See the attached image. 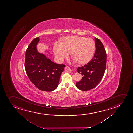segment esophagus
<instances>
[{
    "instance_id": "1",
    "label": "esophagus",
    "mask_w": 133,
    "mask_h": 133,
    "mask_svg": "<svg viewBox=\"0 0 133 133\" xmlns=\"http://www.w3.org/2000/svg\"><path fill=\"white\" fill-rule=\"evenodd\" d=\"M65 70L66 71H71V70L70 69V68L69 66H66L65 68Z\"/></svg>"
}]
</instances>
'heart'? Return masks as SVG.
I'll use <instances>...</instances> for the list:
<instances>
[{"instance_id":"b5f03b06","label":"heart","mask_w":133,"mask_h":133,"mask_svg":"<svg viewBox=\"0 0 133 133\" xmlns=\"http://www.w3.org/2000/svg\"><path fill=\"white\" fill-rule=\"evenodd\" d=\"M95 50L96 44L93 39L77 36L64 37L53 46V53L58 62H62L70 53L71 57L81 65L91 60Z\"/></svg>"}]
</instances>
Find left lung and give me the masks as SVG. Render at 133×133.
<instances>
[{
	"label": "left lung",
	"mask_w": 133,
	"mask_h": 133,
	"mask_svg": "<svg viewBox=\"0 0 133 133\" xmlns=\"http://www.w3.org/2000/svg\"><path fill=\"white\" fill-rule=\"evenodd\" d=\"M96 51L92 60L85 66L79 67L77 72L82 74V80L76 83L80 90L87 91L94 88L99 83L106 68V53L102 43L95 37Z\"/></svg>",
	"instance_id": "obj_1"
}]
</instances>
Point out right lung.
Returning <instances> with one entry per match:
<instances>
[{"instance_id": "1", "label": "right lung", "mask_w": 133, "mask_h": 133, "mask_svg": "<svg viewBox=\"0 0 133 133\" xmlns=\"http://www.w3.org/2000/svg\"><path fill=\"white\" fill-rule=\"evenodd\" d=\"M39 37L30 43L26 51L25 68L31 82L43 91H52L58 85L65 65L56 64L37 51Z\"/></svg>"}]
</instances>
